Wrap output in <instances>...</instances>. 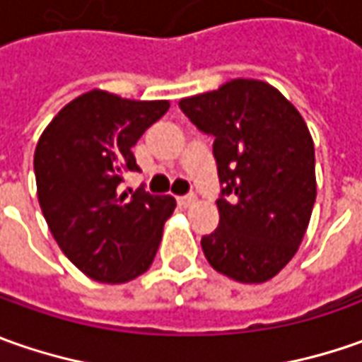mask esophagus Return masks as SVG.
<instances>
[{
  "label": "esophagus",
  "instance_id": "obj_1",
  "mask_svg": "<svg viewBox=\"0 0 362 362\" xmlns=\"http://www.w3.org/2000/svg\"><path fill=\"white\" fill-rule=\"evenodd\" d=\"M195 202H197V197H195L193 193H187V195H179V197H177V203H179L181 207H189V205H193Z\"/></svg>",
  "mask_w": 362,
  "mask_h": 362
}]
</instances>
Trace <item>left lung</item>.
Instances as JSON below:
<instances>
[{
    "label": "left lung",
    "mask_w": 362,
    "mask_h": 362,
    "mask_svg": "<svg viewBox=\"0 0 362 362\" xmlns=\"http://www.w3.org/2000/svg\"><path fill=\"white\" fill-rule=\"evenodd\" d=\"M179 108L214 136L219 226L203 235L211 268L243 284L274 278L296 254L316 199L314 143L300 112L274 86L231 80Z\"/></svg>",
    "instance_id": "obj_1"
}]
</instances>
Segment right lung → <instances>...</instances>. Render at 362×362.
Listing matches in <instances>:
<instances>
[{"instance_id": "right-lung-1", "label": "right lung", "mask_w": 362, "mask_h": 362, "mask_svg": "<svg viewBox=\"0 0 362 362\" xmlns=\"http://www.w3.org/2000/svg\"><path fill=\"white\" fill-rule=\"evenodd\" d=\"M167 110V100L92 90L64 106L37 141L42 214L68 259L96 282L122 284L153 264L175 199L145 187L129 197L119 185L141 171L131 148Z\"/></svg>"}]
</instances>
